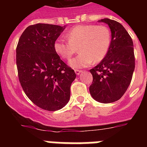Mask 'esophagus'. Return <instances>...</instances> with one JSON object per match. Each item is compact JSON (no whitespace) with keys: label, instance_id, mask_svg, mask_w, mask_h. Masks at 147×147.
I'll list each match as a JSON object with an SVG mask.
<instances>
[{"label":"esophagus","instance_id":"34e87169","mask_svg":"<svg viewBox=\"0 0 147 147\" xmlns=\"http://www.w3.org/2000/svg\"><path fill=\"white\" fill-rule=\"evenodd\" d=\"M82 72V70L75 69V73H76V75H80Z\"/></svg>","mask_w":147,"mask_h":147}]
</instances>
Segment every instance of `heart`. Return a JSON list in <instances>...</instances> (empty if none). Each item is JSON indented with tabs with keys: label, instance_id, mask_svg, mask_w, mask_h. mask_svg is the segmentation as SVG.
Returning a JSON list of instances; mask_svg holds the SVG:
<instances>
[{
	"label": "heart",
	"instance_id": "obj_1",
	"mask_svg": "<svg viewBox=\"0 0 147 147\" xmlns=\"http://www.w3.org/2000/svg\"><path fill=\"white\" fill-rule=\"evenodd\" d=\"M55 40V52L62 59L69 60L78 51L80 54L70 62L74 68L87 67L105 58L111 45V32L102 25H79Z\"/></svg>",
	"mask_w": 147,
	"mask_h": 147
}]
</instances>
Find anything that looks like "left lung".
<instances>
[{
	"instance_id": "obj_1",
	"label": "left lung",
	"mask_w": 147,
	"mask_h": 147,
	"mask_svg": "<svg viewBox=\"0 0 147 147\" xmlns=\"http://www.w3.org/2000/svg\"><path fill=\"white\" fill-rule=\"evenodd\" d=\"M98 21L108 24L111 45L105 59L90 70L93 82L89 90L97 102L111 103L120 99L130 85L136 65L133 42L119 22L108 18Z\"/></svg>"
}]
</instances>
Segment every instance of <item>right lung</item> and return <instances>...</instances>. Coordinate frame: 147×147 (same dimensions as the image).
Segmentation results:
<instances>
[{"instance_id": "obj_1", "label": "right lung", "mask_w": 147, "mask_h": 147, "mask_svg": "<svg viewBox=\"0 0 147 147\" xmlns=\"http://www.w3.org/2000/svg\"><path fill=\"white\" fill-rule=\"evenodd\" d=\"M62 26L37 23L27 27L16 48L18 78L23 91L42 110H60L68 102L76 74L55 52Z\"/></svg>"}]
</instances>
